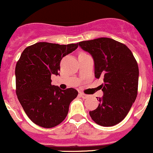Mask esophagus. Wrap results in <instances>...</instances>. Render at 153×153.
Returning a JSON list of instances; mask_svg holds the SVG:
<instances>
[{"instance_id":"1","label":"esophagus","mask_w":153,"mask_h":153,"mask_svg":"<svg viewBox=\"0 0 153 153\" xmlns=\"http://www.w3.org/2000/svg\"><path fill=\"white\" fill-rule=\"evenodd\" d=\"M80 95H81V98H83L84 99H86V98H88L89 97V95H86V94L83 93V92H81V93H80Z\"/></svg>"}]
</instances>
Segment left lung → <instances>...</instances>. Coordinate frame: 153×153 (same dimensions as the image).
<instances>
[{
    "label": "left lung",
    "instance_id": "1",
    "mask_svg": "<svg viewBox=\"0 0 153 153\" xmlns=\"http://www.w3.org/2000/svg\"><path fill=\"white\" fill-rule=\"evenodd\" d=\"M78 45L92 55L95 78L104 80L101 85L104 96L99 98V105L89 112V115L101 126L116 125L126 116L136 99L138 63L129 48L112 38L81 41Z\"/></svg>",
    "mask_w": 153,
    "mask_h": 153
}]
</instances>
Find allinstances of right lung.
I'll use <instances>...</instances> for the list:
<instances>
[{
	"label": "right lung",
	"instance_id": "1",
	"mask_svg": "<svg viewBox=\"0 0 153 153\" xmlns=\"http://www.w3.org/2000/svg\"><path fill=\"white\" fill-rule=\"evenodd\" d=\"M78 44L60 45L38 42L23 51L15 67L16 95L24 112L35 124L52 128L67 117L71 101L78 92L52 85L51 75H59L60 63Z\"/></svg>",
	"mask_w": 153,
	"mask_h": 153
}]
</instances>
